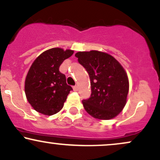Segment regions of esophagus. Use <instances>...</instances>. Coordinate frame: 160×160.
I'll return each instance as SVG.
<instances>
[{
  "instance_id": "esophagus-1",
  "label": "esophagus",
  "mask_w": 160,
  "mask_h": 160,
  "mask_svg": "<svg viewBox=\"0 0 160 160\" xmlns=\"http://www.w3.org/2000/svg\"><path fill=\"white\" fill-rule=\"evenodd\" d=\"M74 90L75 92H78V86H74Z\"/></svg>"
}]
</instances>
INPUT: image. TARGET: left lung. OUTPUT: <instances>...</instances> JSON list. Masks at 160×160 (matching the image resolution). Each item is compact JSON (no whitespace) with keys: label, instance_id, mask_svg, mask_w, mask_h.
Listing matches in <instances>:
<instances>
[{"label":"left lung","instance_id":"left-lung-1","mask_svg":"<svg viewBox=\"0 0 160 160\" xmlns=\"http://www.w3.org/2000/svg\"><path fill=\"white\" fill-rule=\"evenodd\" d=\"M75 56L90 78V98L82 101L86 111L99 120L114 118L126 104L129 84L126 71L106 52L91 50L78 52Z\"/></svg>","mask_w":160,"mask_h":160}]
</instances>
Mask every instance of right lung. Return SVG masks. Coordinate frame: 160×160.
<instances>
[{
  "instance_id": "right-lung-1",
  "label": "right lung",
  "mask_w": 160,
  "mask_h": 160,
  "mask_svg": "<svg viewBox=\"0 0 160 160\" xmlns=\"http://www.w3.org/2000/svg\"><path fill=\"white\" fill-rule=\"evenodd\" d=\"M73 53L71 49L52 48L41 53L32 63L25 78V92L36 111L51 116L63 108L72 88L67 84L59 67Z\"/></svg>"
}]
</instances>
